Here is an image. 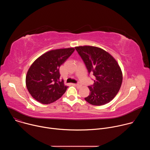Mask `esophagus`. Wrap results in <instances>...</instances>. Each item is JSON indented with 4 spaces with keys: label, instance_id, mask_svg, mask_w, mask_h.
<instances>
[{
    "label": "esophagus",
    "instance_id": "34e87169",
    "mask_svg": "<svg viewBox=\"0 0 150 150\" xmlns=\"http://www.w3.org/2000/svg\"><path fill=\"white\" fill-rule=\"evenodd\" d=\"M76 87H78V88H81V87H82V85L80 83H76Z\"/></svg>",
    "mask_w": 150,
    "mask_h": 150
}]
</instances>
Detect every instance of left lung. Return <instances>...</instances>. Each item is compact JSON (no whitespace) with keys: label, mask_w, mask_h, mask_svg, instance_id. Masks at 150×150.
Instances as JSON below:
<instances>
[{"label":"left lung","mask_w":150,"mask_h":150,"mask_svg":"<svg viewBox=\"0 0 150 150\" xmlns=\"http://www.w3.org/2000/svg\"><path fill=\"white\" fill-rule=\"evenodd\" d=\"M83 61L88 74L96 79L88 86L90 95L85 98L88 103L101 105L112 101L119 92L122 83V73L116 60L102 49L94 46L75 47Z\"/></svg>","instance_id":"obj_1"}]
</instances>
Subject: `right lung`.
<instances>
[{
  "mask_svg": "<svg viewBox=\"0 0 150 150\" xmlns=\"http://www.w3.org/2000/svg\"><path fill=\"white\" fill-rule=\"evenodd\" d=\"M74 51V48L53 50L34 62L27 72L26 85L35 100L49 104L66 92L68 87L64 85L63 79H60L59 68Z\"/></svg>",
  "mask_w": 150,
  "mask_h": 150,
  "instance_id": "1",
  "label": "right lung"
}]
</instances>
